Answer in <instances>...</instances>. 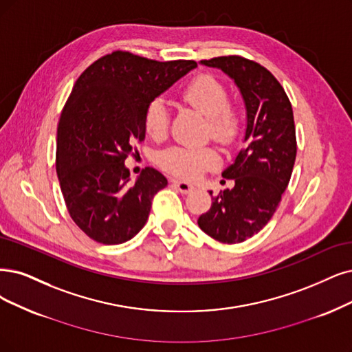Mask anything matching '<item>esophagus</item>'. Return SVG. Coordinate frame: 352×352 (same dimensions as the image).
<instances>
[{"label":"esophagus","instance_id":"34e87169","mask_svg":"<svg viewBox=\"0 0 352 352\" xmlns=\"http://www.w3.org/2000/svg\"><path fill=\"white\" fill-rule=\"evenodd\" d=\"M173 184L181 191V192H191L194 190V186L191 183H187V181H181V179H173Z\"/></svg>","mask_w":352,"mask_h":352}]
</instances>
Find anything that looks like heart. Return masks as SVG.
Returning a JSON list of instances; mask_svg holds the SVG:
<instances>
[{"label": "heart", "mask_w": 352, "mask_h": 352, "mask_svg": "<svg viewBox=\"0 0 352 352\" xmlns=\"http://www.w3.org/2000/svg\"><path fill=\"white\" fill-rule=\"evenodd\" d=\"M183 98L191 107L207 117V136L223 146H230L242 132V114L229 102L226 85L212 74H199L181 89ZM169 110L162 98L149 101L145 111V130L155 139L168 135ZM219 162L213 148L173 146L158 156V164L166 173L184 179L196 178Z\"/></svg>", "instance_id": "obj_1"}]
</instances>
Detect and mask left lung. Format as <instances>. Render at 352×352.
<instances>
[{"label": "left lung", "mask_w": 352, "mask_h": 352, "mask_svg": "<svg viewBox=\"0 0 352 352\" xmlns=\"http://www.w3.org/2000/svg\"><path fill=\"white\" fill-rule=\"evenodd\" d=\"M201 63L235 81L245 101L246 130L243 148L222 174L235 186L213 196L197 223L219 242L239 243L270 222L289 186L297 152L293 109L277 78L254 60L230 55Z\"/></svg>", "instance_id": "8db88e82"}]
</instances>
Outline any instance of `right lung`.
<instances>
[{"label":"right lung","instance_id":"1","mask_svg":"<svg viewBox=\"0 0 352 352\" xmlns=\"http://www.w3.org/2000/svg\"><path fill=\"white\" fill-rule=\"evenodd\" d=\"M196 67L114 50L76 80L58 124L56 173L69 216L91 239L119 245L145 226L168 181L148 166L132 183L124 160L145 139L149 101Z\"/></svg>","mask_w":352,"mask_h":352}]
</instances>
